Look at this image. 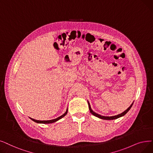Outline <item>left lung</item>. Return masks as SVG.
<instances>
[{
    "label": "left lung",
    "mask_w": 153,
    "mask_h": 153,
    "mask_svg": "<svg viewBox=\"0 0 153 153\" xmlns=\"http://www.w3.org/2000/svg\"><path fill=\"white\" fill-rule=\"evenodd\" d=\"M88 105H89V109L90 112H91V113L92 115H94V116L100 118V119H104V120H113V119H117V118H119V117H121L124 116V115H125L126 113H127V112L130 110V109L131 108L132 105V104H133V102H134L131 104V105L129 106V107L127 109H126V111H124L123 112H122V113L119 114H117V115H116V116H101V115L99 114H97L96 112H94V111H93L92 110L89 101H88Z\"/></svg>",
    "instance_id": "obj_1"
}]
</instances>
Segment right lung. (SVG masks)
Here are the masks:
<instances>
[{"label": "right lung", "mask_w": 153, "mask_h": 153, "mask_svg": "<svg viewBox=\"0 0 153 153\" xmlns=\"http://www.w3.org/2000/svg\"><path fill=\"white\" fill-rule=\"evenodd\" d=\"M68 109L67 108V109H66V111L65 112V113L63 114L62 116L58 117L57 118H56V119H52V120H48V121H39V120H36V119H32L31 117H29L31 120H32L33 121H34L37 123H40V124H51V123H55L57 121H59V119H62V117H64L66 114H67L68 113Z\"/></svg>", "instance_id": "right-lung-1"}]
</instances>
